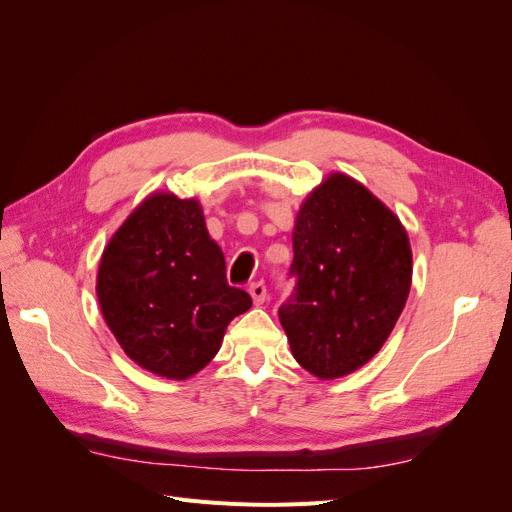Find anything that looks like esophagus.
Here are the masks:
<instances>
[{
  "mask_svg": "<svg viewBox=\"0 0 512 512\" xmlns=\"http://www.w3.org/2000/svg\"><path fill=\"white\" fill-rule=\"evenodd\" d=\"M250 294H252V299H254L256 305L265 303L267 301V286H265V282L250 284Z\"/></svg>",
  "mask_w": 512,
  "mask_h": 512,
  "instance_id": "1",
  "label": "esophagus"
}]
</instances>
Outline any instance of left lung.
Instances as JSON below:
<instances>
[{
    "label": "left lung",
    "mask_w": 512,
    "mask_h": 512,
    "mask_svg": "<svg viewBox=\"0 0 512 512\" xmlns=\"http://www.w3.org/2000/svg\"><path fill=\"white\" fill-rule=\"evenodd\" d=\"M292 250L297 284L280 307L292 356L320 380L348 376L382 348L408 301V232L365 185L333 173L301 205Z\"/></svg>",
    "instance_id": "1"
}]
</instances>
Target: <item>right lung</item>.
I'll use <instances>...</instances> for the list:
<instances>
[{
  "instance_id": "add662e5",
  "label": "right lung",
  "mask_w": 512,
  "mask_h": 512,
  "mask_svg": "<svg viewBox=\"0 0 512 512\" xmlns=\"http://www.w3.org/2000/svg\"><path fill=\"white\" fill-rule=\"evenodd\" d=\"M96 292L119 346L143 369L185 380L218 354L252 297L226 282V260L196 198L151 194L104 247Z\"/></svg>"
}]
</instances>
